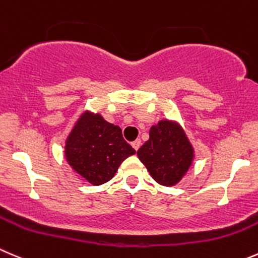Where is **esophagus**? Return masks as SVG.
Instances as JSON below:
<instances>
[{
	"mask_svg": "<svg viewBox=\"0 0 258 258\" xmlns=\"http://www.w3.org/2000/svg\"><path fill=\"white\" fill-rule=\"evenodd\" d=\"M131 145H132V147H134V149L137 151V150L140 149V146H141V140H135Z\"/></svg>",
	"mask_w": 258,
	"mask_h": 258,
	"instance_id": "obj_1",
	"label": "esophagus"
}]
</instances>
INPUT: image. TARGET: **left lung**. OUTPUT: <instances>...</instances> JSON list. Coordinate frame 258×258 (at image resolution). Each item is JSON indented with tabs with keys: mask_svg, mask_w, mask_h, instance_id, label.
<instances>
[{
	"mask_svg": "<svg viewBox=\"0 0 258 258\" xmlns=\"http://www.w3.org/2000/svg\"><path fill=\"white\" fill-rule=\"evenodd\" d=\"M137 156L159 184L175 185L192 161V147L177 124L161 121L150 130L149 141L137 151Z\"/></svg>",
	"mask_w": 258,
	"mask_h": 258,
	"instance_id": "1",
	"label": "left lung"
}]
</instances>
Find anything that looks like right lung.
Returning <instances> with one entry per match:
<instances>
[{
  "label": "right lung",
  "instance_id": "right-lung-1",
  "mask_svg": "<svg viewBox=\"0 0 258 258\" xmlns=\"http://www.w3.org/2000/svg\"><path fill=\"white\" fill-rule=\"evenodd\" d=\"M135 152L118 126L91 113L79 118L66 145L69 165L93 185L109 181L121 162Z\"/></svg>",
  "mask_w": 258,
  "mask_h": 258
}]
</instances>
